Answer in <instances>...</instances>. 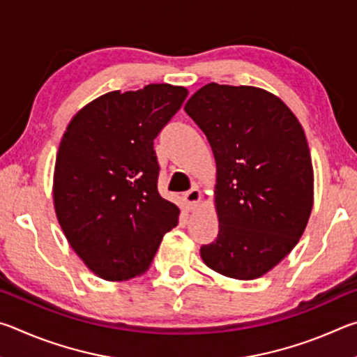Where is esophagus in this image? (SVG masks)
Returning <instances> with one entry per match:
<instances>
[{"label":"esophagus","instance_id":"esophagus-1","mask_svg":"<svg viewBox=\"0 0 357 357\" xmlns=\"http://www.w3.org/2000/svg\"><path fill=\"white\" fill-rule=\"evenodd\" d=\"M185 202L187 204H189L190 208H195L198 203H200V198H202V193L200 190H198V187H192V189L189 192H185Z\"/></svg>","mask_w":357,"mask_h":357}]
</instances>
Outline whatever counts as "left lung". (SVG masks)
<instances>
[{"label":"left lung","instance_id":"obj_1","mask_svg":"<svg viewBox=\"0 0 357 357\" xmlns=\"http://www.w3.org/2000/svg\"><path fill=\"white\" fill-rule=\"evenodd\" d=\"M185 113L213 148L219 234L204 264L238 280L258 279L298 244L313 206V167L298 118L255 86L208 83Z\"/></svg>","mask_w":357,"mask_h":357}]
</instances>
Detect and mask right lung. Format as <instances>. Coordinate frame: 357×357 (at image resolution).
<instances>
[{
  "label": "right lung",
  "instance_id": "add662e5",
  "mask_svg": "<svg viewBox=\"0 0 357 357\" xmlns=\"http://www.w3.org/2000/svg\"><path fill=\"white\" fill-rule=\"evenodd\" d=\"M189 91L153 83L89 102L66 129L53 174V203L64 236L104 280L149 268L179 208L157 190L154 138Z\"/></svg>",
  "mask_w": 357,
  "mask_h": 357
}]
</instances>
